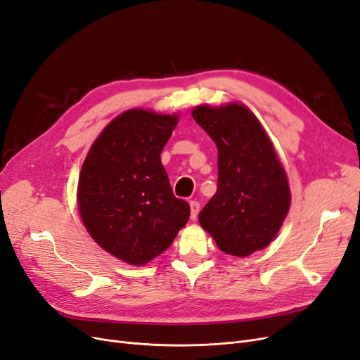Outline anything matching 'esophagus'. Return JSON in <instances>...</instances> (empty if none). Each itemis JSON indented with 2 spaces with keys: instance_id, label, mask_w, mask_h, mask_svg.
Instances as JSON below:
<instances>
[{
  "instance_id": "1",
  "label": "esophagus",
  "mask_w": 360,
  "mask_h": 360,
  "mask_svg": "<svg viewBox=\"0 0 360 360\" xmlns=\"http://www.w3.org/2000/svg\"><path fill=\"white\" fill-rule=\"evenodd\" d=\"M189 205H191V219L195 221V219H197L198 213H200V202L198 201H191Z\"/></svg>"
}]
</instances>
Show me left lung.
I'll use <instances>...</instances> for the list:
<instances>
[{
	"label": "left lung",
	"mask_w": 360,
	"mask_h": 360,
	"mask_svg": "<svg viewBox=\"0 0 360 360\" xmlns=\"http://www.w3.org/2000/svg\"><path fill=\"white\" fill-rule=\"evenodd\" d=\"M192 117L217 147V191L198 221L222 252L264 249L290 209V186L263 126L245 105L197 106Z\"/></svg>",
	"instance_id": "1"
}]
</instances>
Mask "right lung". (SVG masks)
Masks as SVG:
<instances>
[{
	"label": "right lung",
	"instance_id": "add662e5",
	"mask_svg": "<svg viewBox=\"0 0 360 360\" xmlns=\"http://www.w3.org/2000/svg\"><path fill=\"white\" fill-rule=\"evenodd\" d=\"M179 117L129 110L94 141L78 183L86 231L106 252L144 266L188 224L191 207L172 193L160 153Z\"/></svg>",
	"mask_w": 360,
	"mask_h": 360
}]
</instances>
